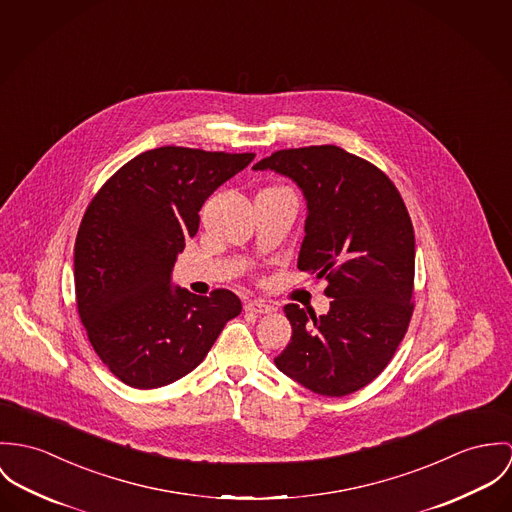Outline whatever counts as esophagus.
<instances>
[{
	"mask_svg": "<svg viewBox=\"0 0 512 512\" xmlns=\"http://www.w3.org/2000/svg\"><path fill=\"white\" fill-rule=\"evenodd\" d=\"M245 310L253 312V314H269V312H273V306L265 304L263 300H249V302H245Z\"/></svg>",
	"mask_w": 512,
	"mask_h": 512,
	"instance_id": "esophagus-1",
	"label": "esophagus"
}]
</instances>
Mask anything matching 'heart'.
Segmentation results:
<instances>
[{"mask_svg": "<svg viewBox=\"0 0 512 512\" xmlns=\"http://www.w3.org/2000/svg\"><path fill=\"white\" fill-rule=\"evenodd\" d=\"M277 190H286V188H277Z\"/></svg>", "mask_w": 512, "mask_h": 512, "instance_id": "1", "label": "heart"}]
</instances>
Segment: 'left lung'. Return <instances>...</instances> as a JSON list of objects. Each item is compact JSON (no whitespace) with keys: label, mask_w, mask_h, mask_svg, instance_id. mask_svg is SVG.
<instances>
[{"label":"left lung","mask_w":512,"mask_h":512,"mask_svg":"<svg viewBox=\"0 0 512 512\" xmlns=\"http://www.w3.org/2000/svg\"><path fill=\"white\" fill-rule=\"evenodd\" d=\"M255 171L292 178L306 198L298 269L326 279L330 310L284 314L292 338L275 365L312 393L345 397L393 359L412 318L414 229L397 186L336 145L283 149Z\"/></svg>","instance_id":"left-lung-1"}]
</instances>
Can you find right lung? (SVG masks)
<instances>
[{
  "mask_svg": "<svg viewBox=\"0 0 512 512\" xmlns=\"http://www.w3.org/2000/svg\"><path fill=\"white\" fill-rule=\"evenodd\" d=\"M255 153L159 147L125 163L92 198L74 243L80 320L98 357L133 389L196 369L241 300L226 288H172L176 255L208 196Z\"/></svg>",
  "mask_w": 512,
  "mask_h": 512,
  "instance_id": "1",
  "label": "right lung"
}]
</instances>
